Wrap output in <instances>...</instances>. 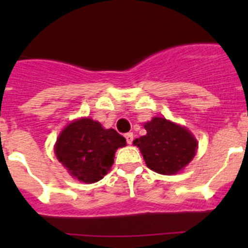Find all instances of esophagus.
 Here are the masks:
<instances>
[{
    "mask_svg": "<svg viewBox=\"0 0 248 248\" xmlns=\"http://www.w3.org/2000/svg\"><path fill=\"white\" fill-rule=\"evenodd\" d=\"M124 138L127 140V144L131 145L132 141H133V133H131V132H129V133H126L124 134Z\"/></svg>",
    "mask_w": 248,
    "mask_h": 248,
    "instance_id": "esophagus-1",
    "label": "esophagus"
}]
</instances>
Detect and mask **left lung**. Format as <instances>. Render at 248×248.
<instances>
[{
    "mask_svg": "<svg viewBox=\"0 0 248 248\" xmlns=\"http://www.w3.org/2000/svg\"><path fill=\"white\" fill-rule=\"evenodd\" d=\"M146 134L133 140L145 163L151 170L163 175L176 174L196 156L198 141L184 126L164 117H154L144 124Z\"/></svg>",
    "mask_w": 248,
    "mask_h": 248,
    "instance_id": "8db88e82",
    "label": "left lung"
}]
</instances>
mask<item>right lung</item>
Masks as SVG:
<instances>
[{
  "label": "right lung",
  "mask_w": 248,
  "mask_h": 248,
  "mask_svg": "<svg viewBox=\"0 0 248 248\" xmlns=\"http://www.w3.org/2000/svg\"><path fill=\"white\" fill-rule=\"evenodd\" d=\"M126 139L89 117L76 120L60 133L55 155L69 174L85 184L99 181L114 163L115 152Z\"/></svg>",
  "instance_id": "right-lung-1"
}]
</instances>
